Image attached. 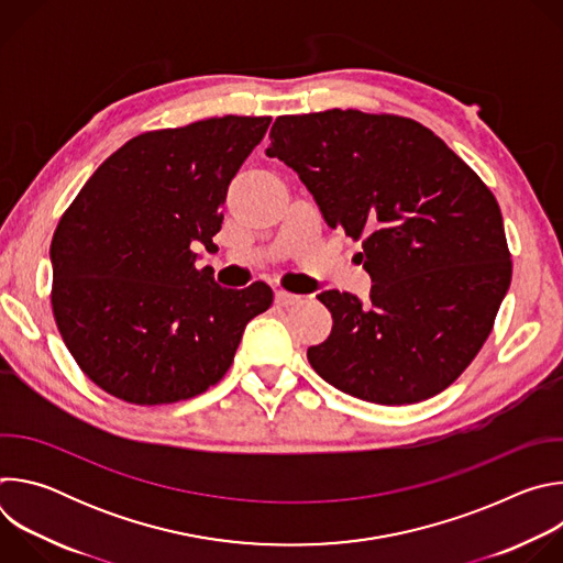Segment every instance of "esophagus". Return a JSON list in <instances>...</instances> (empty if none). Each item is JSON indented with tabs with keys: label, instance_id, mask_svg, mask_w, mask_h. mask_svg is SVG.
Returning <instances> with one entry per match:
<instances>
[{
	"label": "esophagus",
	"instance_id": "1",
	"mask_svg": "<svg viewBox=\"0 0 563 563\" xmlns=\"http://www.w3.org/2000/svg\"><path fill=\"white\" fill-rule=\"evenodd\" d=\"M276 302H278L280 307H289V305H296V302H300V296H296V294H289V291H283V289H278V291H276Z\"/></svg>",
	"mask_w": 563,
	"mask_h": 563
}]
</instances>
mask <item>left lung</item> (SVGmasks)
Returning a JSON list of instances; mask_svg holds the SVG:
<instances>
[{
  "mask_svg": "<svg viewBox=\"0 0 563 563\" xmlns=\"http://www.w3.org/2000/svg\"><path fill=\"white\" fill-rule=\"evenodd\" d=\"M269 157L298 174L332 229L363 240L369 305L320 291L334 318L316 374L378 406L419 404L478 354L512 263L493 191L423 124L363 111L280 115Z\"/></svg>",
  "mask_w": 563,
  "mask_h": 563,
  "instance_id": "8db88e82",
  "label": "left lung"
}]
</instances>
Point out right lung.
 <instances>
[{
	"instance_id": "add662e5",
	"label": "right lung",
	"mask_w": 563,
	"mask_h": 563,
	"mask_svg": "<svg viewBox=\"0 0 563 563\" xmlns=\"http://www.w3.org/2000/svg\"><path fill=\"white\" fill-rule=\"evenodd\" d=\"M272 118L224 115L148 131L109 155L51 243L57 330L98 387L135 406L216 385L245 325L269 309L265 283L220 287L196 269L216 252L227 187Z\"/></svg>"
}]
</instances>
